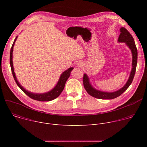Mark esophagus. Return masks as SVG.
Here are the masks:
<instances>
[{
  "label": "esophagus",
  "mask_w": 147,
  "mask_h": 147,
  "mask_svg": "<svg viewBox=\"0 0 147 147\" xmlns=\"http://www.w3.org/2000/svg\"><path fill=\"white\" fill-rule=\"evenodd\" d=\"M82 63H78L77 64V66L78 67H82Z\"/></svg>",
  "instance_id": "obj_1"
}]
</instances>
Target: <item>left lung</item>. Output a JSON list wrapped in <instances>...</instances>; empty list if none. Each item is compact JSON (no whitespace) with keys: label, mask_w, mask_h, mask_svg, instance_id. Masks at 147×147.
Instances as JSON below:
<instances>
[{"label":"left lung","mask_w":147,"mask_h":147,"mask_svg":"<svg viewBox=\"0 0 147 147\" xmlns=\"http://www.w3.org/2000/svg\"><path fill=\"white\" fill-rule=\"evenodd\" d=\"M118 41L119 42H125L130 49L131 50V53L133 55V61L132 66L133 69L131 70L130 76L125 86L122 87L119 90L113 92H106L98 91L94 88L89 81V78L88 76L84 74L83 76V84L84 88L86 89L87 93L91 96L101 99H112L118 97L121 95L125 90H126L131 84L135 73L136 71V67L137 63V49L136 46L135 42L133 37L131 34L128 31L127 29L124 27H121L120 28V34L119 36Z\"/></svg>","instance_id":"obj_1"}]
</instances>
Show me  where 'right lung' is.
<instances>
[{"label": "right lung", "instance_id": "1", "mask_svg": "<svg viewBox=\"0 0 147 147\" xmlns=\"http://www.w3.org/2000/svg\"><path fill=\"white\" fill-rule=\"evenodd\" d=\"M17 36H16V38H15L13 44L12 45V47L11 48V50H10V67H11V72L13 74V76L14 77V79L17 84V85L20 87V88L22 90L26 95H27L30 98L34 99V100H39V101H50L52 100L53 99H55V98H56L57 97H58L60 94L61 93V92L63 90L64 88H65V86L66 81L67 80L68 78L70 77V73L71 71V70L73 69V67H70L69 69H67V70H66L65 71H64L61 74V75L60 77L59 80L57 84V85L56 86V87L51 91L48 92L47 93H44V94H34V93H31L30 92H28V91H27L26 90H25L23 87H22L19 82H18V81L17 80L16 77L15 76V73L14 72V69H13V60H12V57H13V47L15 43V41L16 40Z\"/></svg>", "mask_w": 147, "mask_h": 147}]
</instances>
